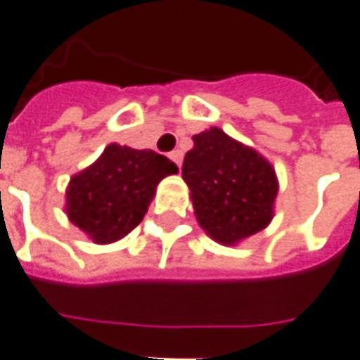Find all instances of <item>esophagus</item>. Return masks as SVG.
Returning <instances> with one entry per match:
<instances>
[{
  "instance_id": "esophagus-1",
  "label": "esophagus",
  "mask_w": 360,
  "mask_h": 360,
  "mask_svg": "<svg viewBox=\"0 0 360 360\" xmlns=\"http://www.w3.org/2000/svg\"><path fill=\"white\" fill-rule=\"evenodd\" d=\"M168 157H170V160L174 162L176 167H180V165H182V151H178V149H176V151L170 153Z\"/></svg>"
}]
</instances>
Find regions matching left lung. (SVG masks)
<instances>
[{"instance_id":"left-lung-1","label":"left lung","mask_w":360,"mask_h":360,"mask_svg":"<svg viewBox=\"0 0 360 360\" xmlns=\"http://www.w3.org/2000/svg\"><path fill=\"white\" fill-rule=\"evenodd\" d=\"M192 139L182 178L192 192L201 229L223 244H234L266 229L277 195L271 165L219 127Z\"/></svg>"}]
</instances>
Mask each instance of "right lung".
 Wrapping results in <instances>:
<instances>
[{"label":"right lung","instance_id":"obj_1","mask_svg":"<svg viewBox=\"0 0 360 360\" xmlns=\"http://www.w3.org/2000/svg\"><path fill=\"white\" fill-rule=\"evenodd\" d=\"M176 172L159 153L108 145L94 165L71 178L68 217L96 244L120 240L143 221L157 184Z\"/></svg>","mask_w":360,"mask_h":360}]
</instances>
